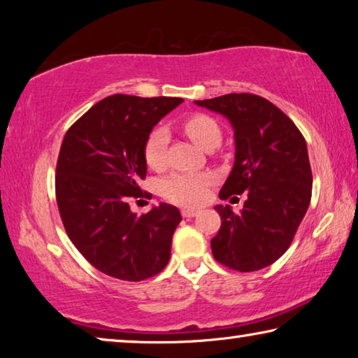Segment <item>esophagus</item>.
I'll return each instance as SVG.
<instances>
[{
    "label": "esophagus",
    "instance_id": "esophagus-1",
    "mask_svg": "<svg viewBox=\"0 0 358 358\" xmlns=\"http://www.w3.org/2000/svg\"><path fill=\"white\" fill-rule=\"evenodd\" d=\"M199 213H201V211L194 210V208H183V210H181V215H183L185 217H194V216H197Z\"/></svg>",
    "mask_w": 358,
    "mask_h": 358
}]
</instances>
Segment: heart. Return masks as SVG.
I'll use <instances>...</instances> for the list:
<instances>
[{
  "instance_id": "obj_1",
  "label": "heart",
  "mask_w": 358,
  "mask_h": 358,
  "mask_svg": "<svg viewBox=\"0 0 358 358\" xmlns=\"http://www.w3.org/2000/svg\"><path fill=\"white\" fill-rule=\"evenodd\" d=\"M183 129L199 147L213 150L221 143L222 132L215 118L205 113H194L183 121ZM169 136L166 129L156 128L150 132L145 142V159L151 169L166 167ZM211 185L208 173H172L162 181L161 191L167 201L178 205H199L207 197Z\"/></svg>"
}]
</instances>
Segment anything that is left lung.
<instances>
[{
  "mask_svg": "<svg viewBox=\"0 0 358 358\" xmlns=\"http://www.w3.org/2000/svg\"><path fill=\"white\" fill-rule=\"evenodd\" d=\"M227 117L235 131V162L220 199H248L234 213L217 205L221 227L211 251L227 268L256 271L276 262L292 243L311 202L313 173L305 137L281 108L262 96L230 93L196 101Z\"/></svg>",
  "mask_w": 358,
  "mask_h": 358,
  "instance_id": "1",
  "label": "left lung"
}]
</instances>
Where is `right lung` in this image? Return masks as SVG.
Returning a JSON list of instances; mask_svg holds the SVG:
<instances>
[{
  "mask_svg": "<svg viewBox=\"0 0 358 358\" xmlns=\"http://www.w3.org/2000/svg\"><path fill=\"white\" fill-rule=\"evenodd\" d=\"M181 98L113 94L71 126L57 161L55 192L63 226L82 256L102 273L143 281L161 273L171 259L177 207L161 203L137 216L131 199L147 177L145 142L153 126Z\"/></svg>",
  "mask_w": 358,
  "mask_h": 358,
  "instance_id": "add662e5",
  "label": "right lung"
}]
</instances>
